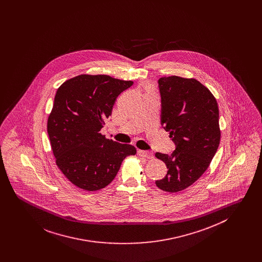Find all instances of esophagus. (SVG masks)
Segmentation results:
<instances>
[{
	"label": "esophagus",
	"mask_w": 262,
	"mask_h": 262,
	"mask_svg": "<svg viewBox=\"0 0 262 262\" xmlns=\"http://www.w3.org/2000/svg\"><path fill=\"white\" fill-rule=\"evenodd\" d=\"M138 155L147 159H152L154 157L153 152L151 151H144V150H138Z\"/></svg>",
	"instance_id": "obj_1"
}]
</instances>
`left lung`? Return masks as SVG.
<instances>
[{"label":"left lung","mask_w":262,"mask_h":262,"mask_svg":"<svg viewBox=\"0 0 262 262\" xmlns=\"http://www.w3.org/2000/svg\"><path fill=\"white\" fill-rule=\"evenodd\" d=\"M161 125L176 144L171 154L156 152L166 164V176L156 186L178 192L196 182L209 167L220 143L219 109L210 90L195 78L177 75L158 80Z\"/></svg>","instance_id":"obj_1"}]
</instances>
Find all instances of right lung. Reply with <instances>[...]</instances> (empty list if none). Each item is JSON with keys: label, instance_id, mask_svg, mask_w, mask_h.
<instances>
[{"label": "right lung", "instance_id": "1", "mask_svg": "<svg viewBox=\"0 0 262 262\" xmlns=\"http://www.w3.org/2000/svg\"><path fill=\"white\" fill-rule=\"evenodd\" d=\"M133 84L110 75H80L58 88L47 132L57 166L76 187L88 191L107 187L125 157L136 155L135 146L100 133L117 97Z\"/></svg>", "mask_w": 262, "mask_h": 262}]
</instances>
